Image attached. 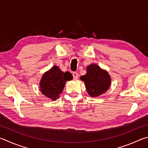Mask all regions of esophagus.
I'll list each match as a JSON object with an SVG mask.
<instances>
[{"label":"esophagus","instance_id":"esophagus-1","mask_svg":"<svg viewBox=\"0 0 148 148\" xmlns=\"http://www.w3.org/2000/svg\"><path fill=\"white\" fill-rule=\"evenodd\" d=\"M72 75H73V77L74 79H77V77H78V74H77V72H73Z\"/></svg>","mask_w":148,"mask_h":148}]
</instances>
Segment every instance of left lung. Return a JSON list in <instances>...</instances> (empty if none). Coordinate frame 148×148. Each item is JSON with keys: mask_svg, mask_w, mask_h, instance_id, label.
Here are the masks:
<instances>
[{"mask_svg": "<svg viewBox=\"0 0 148 148\" xmlns=\"http://www.w3.org/2000/svg\"><path fill=\"white\" fill-rule=\"evenodd\" d=\"M84 82L87 92L90 97H98L109 89L111 78L106 70L101 69L96 64L92 63L87 67V73L80 77Z\"/></svg>", "mask_w": 148, "mask_h": 148, "instance_id": "obj_1", "label": "left lung"}]
</instances>
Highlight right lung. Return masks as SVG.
<instances>
[{"label":"right lung","mask_w":148,"mask_h":148,"mask_svg":"<svg viewBox=\"0 0 148 148\" xmlns=\"http://www.w3.org/2000/svg\"><path fill=\"white\" fill-rule=\"evenodd\" d=\"M71 79L72 75L69 72H63L54 65L42 75L39 83L40 90L45 97L55 101L60 98L66 82Z\"/></svg>","instance_id":"right-lung-1"}]
</instances>
